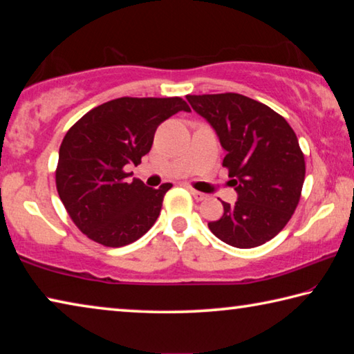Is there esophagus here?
Listing matches in <instances>:
<instances>
[{"label":"esophagus","instance_id":"obj_1","mask_svg":"<svg viewBox=\"0 0 354 354\" xmlns=\"http://www.w3.org/2000/svg\"><path fill=\"white\" fill-rule=\"evenodd\" d=\"M189 193L193 194V198L196 201H204L205 198H207V194H204V193H201V192H196V189H193V188H189Z\"/></svg>","mask_w":354,"mask_h":354}]
</instances>
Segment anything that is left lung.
<instances>
[{
    "mask_svg": "<svg viewBox=\"0 0 354 354\" xmlns=\"http://www.w3.org/2000/svg\"><path fill=\"white\" fill-rule=\"evenodd\" d=\"M226 151L223 166L237 203L223 204L209 230L227 245L253 248L279 234L301 199L306 161L296 133L269 106L239 93L188 95Z\"/></svg>",
    "mask_w": 354,
    "mask_h": 354,
    "instance_id": "1",
    "label": "left lung"
}]
</instances>
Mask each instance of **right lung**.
Segmentation results:
<instances>
[{
	"label": "right lung",
	"mask_w": 354,
	"mask_h": 354,
	"mask_svg": "<svg viewBox=\"0 0 354 354\" xmlns=\"http://www.w3.org/2000/svg\"><path fill=\"white\" fill-rule=\"evenodd\" d=\"M189 112L182 97H118L91 109L64 136L58 153V196L74 225L104 247H124L158 218L172 185L149 188L124 166H138L160 124Z\"/></svg>",
	"instance_id": "add662e5"
}]
</instances>
